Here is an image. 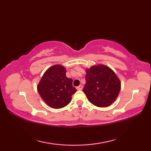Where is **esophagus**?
<instances>
[{
	"mask_svg": "<svg viewBox=\"0 0 151 151\" xmlns=\"http://www.w3.org/2000/svg\"><path fill=\"white\" fill-rule=\"evenodd\" d=\"M76 89H77L78 90H82V89H83V86L82 85H80L79 86H78L77 88H76Z\"/></svg>",
	"mask_w": 151,
	"mask_h": 151,
	"instance_id": "obj_1",
	"label": "esophagus"
}]
</instances>
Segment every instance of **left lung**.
<instances>
[{
  "instance_id": "1",
  "label": "left lung",
  "mask_w": 151,
  "mask_h": 151,
  "mask_svg": "<svg viewBox=\"0 0 151 151\" xmlns=\"http://www.w3.org/2000/svg\"><path fill=\"white\" fill-rule=\"evenodd\" d=\"M86 85L83 91L89 101L99 108L108 107L116 100L121 82L110 67L104 64L86 69Z\"/></svg>"
}]
</instances>
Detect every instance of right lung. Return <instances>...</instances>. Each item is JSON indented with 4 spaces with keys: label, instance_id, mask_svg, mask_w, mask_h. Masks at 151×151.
<instances>
[{
    "label": "right lung",
    "instance_id": "add662e5",
    "mask_svg": "<svg viewBox=\"0 0 151 151\" xmlns=\"http://www.w3.org/2000/svg\"><path fill=\"white\" fill-rule=\"evenodd\" d=\"M66 69L56 64L46 70L37 86L40 97L49 106L60 109L71 101L76 91L73 86V80L66 76Z\"/></svg>",
    "mask_w": 151,
    "mask_h": 151
}]
</instances>
